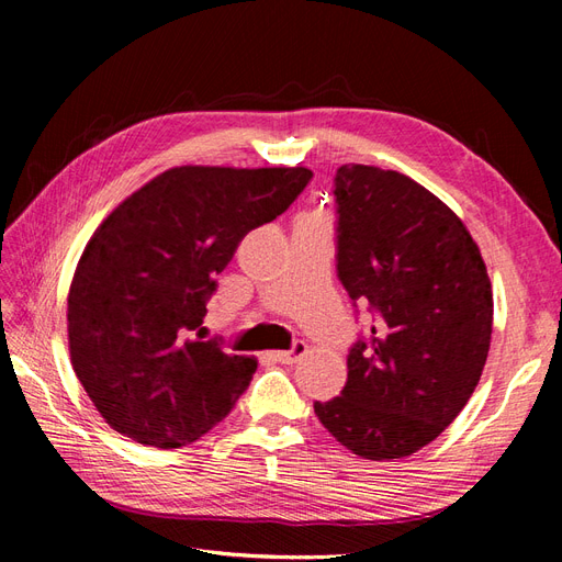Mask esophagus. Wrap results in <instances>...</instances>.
I'll list each match as a JSON object with an SVG mask.
<instances>
[{
	"label": "esophagus",
	"mask_w": 562,
	"mask_h": 562,
	"mask_svg": "<svg viewBox=\"0 0 562 562\" xmlns=\"http://www.w3.org/2000/svg\"><path fill=\"white\" fill-rule=\"evenodd\" d=\"M304 353H307V345H304L302 339H295L291 349H285V351H274V353H271V359L279 361V363H295L297 359H302Z\"/></svg>",
	"instance_id": "1"
}]
</instances>
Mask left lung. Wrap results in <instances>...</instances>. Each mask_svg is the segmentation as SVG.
<instances>
[{
	"label": "left lung",
	"instance_id": "obj_1",
	"mask_svg": "<svg viewBox=\"0 0 562 562\" xmlns=\"http://www.w3.org/2000/svg\"><path fill=\"white\" fill-rule=\"evenodd\" d=\"M335 203L337 277L378 323L349 349L345 389L314 413L353 454L407 457L450 427L481 380L487 269L462 220L403 173L339 166Z\"/></svg>",
	"mask_w": 562,
	"mask_h": 562
}]
</instances>
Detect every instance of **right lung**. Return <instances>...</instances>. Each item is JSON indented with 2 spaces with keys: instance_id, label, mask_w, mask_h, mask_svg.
I'll list each match as a JSON object with an SVG mask.
<instances>
[{
  "instance_id": "obj_1",
  "label": "right lung",
  "mask_w": 562,
  "mask_h": 562,
  "mask_svg": "<svg viewBox=\"0 0 562 562\" xmlns=\"http://www.w3.org/2000/svg\"><path fill=\"white\" fill-rule=\"evenodd\" d=\"M310 168L180 166L103 220L67 295L81 386L110 427L151 448H182L223 422L258 361L192 337L244 236L281 215Z\"/></svg>"
}]
</instances>
